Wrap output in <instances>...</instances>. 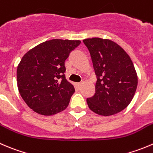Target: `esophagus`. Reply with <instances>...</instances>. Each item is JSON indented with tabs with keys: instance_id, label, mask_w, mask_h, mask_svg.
Instances as JSON below:
<instances>
[{
	"instance_id": "esophagus-1",
	"label": "esophagus",
	"mask_w": 153,
	"mask_h": 153,
	"mask_svg": "<svg viewBox=\"0 0 153 153\" xmlns=\"http://www.w3.org/2000/svg\"><path fill=\"white\" fill-rule=\"evenodd\" d=\"M75 87L78 89H80V87H81V83H76V84H75Z\"/></svg>"
}]
</instances>
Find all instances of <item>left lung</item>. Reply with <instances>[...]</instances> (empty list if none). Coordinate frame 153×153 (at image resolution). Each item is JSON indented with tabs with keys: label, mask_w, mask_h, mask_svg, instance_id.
I'll return each instance as SVG.
<instances>
[{
	"label": "left lung",
	"mask_w": 153,
	"mask_h": 153,
	"mask_svg": "<svg viewBox=\"0 0 153 153\" xmlns=\"http://www.w3.org/2000/svg\"><path fill=\"white\" fill-rule=\"evenodd\" d=\"M97 77L96 93L87 99L91 111L102 116L120 112L130 104L137 87V75L128 54L110 39L83 40Z\"/></svg>",
	"instance_id": "obj_1"
}]
</instances>
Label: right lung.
<instances>
[{"instance_id": "obj_1", "label": "right lung", "mask_w": 153, "mask_h": 153, "mask_svg": "<svg viewBox=\"0 0 153 153\" xmlns=\"http://www.w3.org/2000/svg\"><path fill=\"white\" fill-rule=\"evenodd\" d=\"M80 43V40L51 39L23 56L17 67L18 89L36 113L51 116L68 107L75 88L65 77V60Z\"/></svg>"}]
</instances>
